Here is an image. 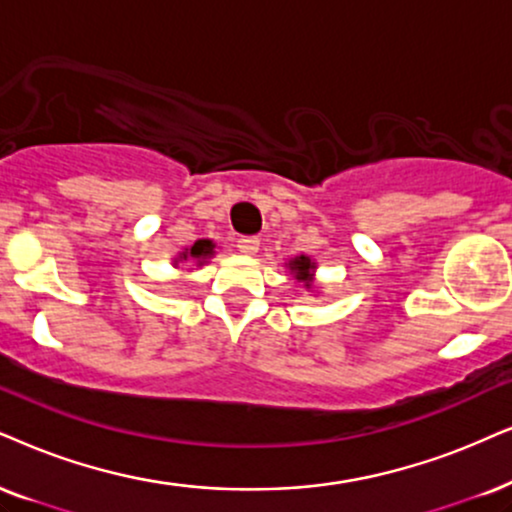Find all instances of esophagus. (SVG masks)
Instances as JSON below:
<instances>
[{"mask_svg": "<svg viewBox=\"0 0 512 512\" xmlns=\"http://www.w3.org/2000/svg\"><path fill=\"white\" fill-rule=\"evenodd\" d=\"M238 250H241L243 255H255V252L260 250V238H255V236L238 238Z\"/></svg>", "mask_w": 512, "mask_h": 512, "instance_id": "34e87169", "label": "esophagus"}]
</instances>
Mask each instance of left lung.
<instances>
[{
	"instance_id": "obj_1",
	"label": "left lung",
	"mask_w": 512,
	"mask_h": 512,
	"mask_svg": "<svg viewBox=\"0 0 512 512\" xmlns=\"http://www.w3.org/2000/svg\"><path fill=\"white\" fill-rule=\"evenodd\" d=\"M290 269L295 271V278L297 281H304L307 283V288L312 286V269H314V264L309 262V257H295L293 262H290Z\"/></svg>"
}]
</instances>
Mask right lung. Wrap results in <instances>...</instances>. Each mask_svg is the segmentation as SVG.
<instances>
[{
    "instance_id": "right-lung-1",
    "label": "right lung",
    "mask_w": 512,
    "mask_h": 512,
    "mask_svg": "<svg viewBox=\"0 0 512 512\" xmlns=\"http://www.w3.org/2000/svg\"><path fill=\"white\" fill-rule=\"evenodd\" d=\"M212 252H215V245H212V241H198L191 250H186L181 257H184V260L193 257V260L203 262V260H208V257H212Z\"/></svg>"
}]
</instances>
